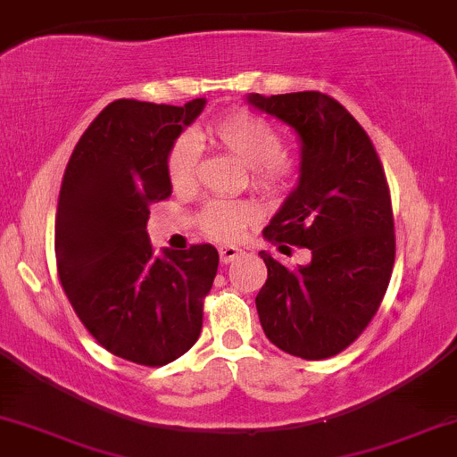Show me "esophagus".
Wrapping results in <instances>:
<instances>
[{"label": "esophagus", "instance_id": "obj_1", "mask_svg": "<svg viewBox=\"0 0 457 457\" xmlns=\"http://www.w3.org/2000/svg\"><path fill=\"white\" fill-rule=\"evenodd\" d=\"M240 253H243V249H238V246H234V245L219 246V258H221L223 264H229V262H234Z\"/></svg>", "mask_w": 457, "mask_h": 457}]
</instances>
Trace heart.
Here are the masks:
<instances>
[{"label": "heart", "instance_id": "b5f03b06", "mask_svg": "<svg viewBox=\"0 0 457 457\" xmlns=\"http://www.w3.org/2000/svg\"><path fill=\"white\" fill-rule=\"evenodd\" d=\"M208 139L251 170V180L270 195H283L296 185L298 162L287 156L283 137L266 118L249 109H232L206 129ZM199 145L191 135H180L167 152V178L176 191L195 187ZM260 219L258 206L234 199H212L199 214V228L217 240H238Z\"/></svg>", "mask_w": 457, "mask_h": 457}]
</instances>
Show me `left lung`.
I'll use <instances>...</instances> for the list:
<instances>
[{
  "instance_id": "obj_1",
  "label": "left lung",
  "mask_w": 457,
  "mask_h": 457,
  "mask_svg": "<svg viewBox=\"0 0 457 457\" xmlns=\"http://www.w3.org/2000/svg\"><path fill=\"white\" fill-rule=\"evenodd\" d=\"M253 107L301 137V176L264 238L312 262L287 269L260 251L269 279L255 296L266 337L307 361L348 348L378 312L395 262L391 193L374 144L353 113L322 92L251 94Z\"/></svg>"
}]
</instances>
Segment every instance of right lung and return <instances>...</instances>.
Returning <instances> with one entry per match:
<instances>
[{
	"mask_svg": "<svg viewBox=\"0 0 457 457\" xmlns=\"http://www.w3.org/2000/svg\"><path fill=\"white\" fill-rule=\"evenodd\" d=\"M120 98L72 150L55 214V262L68 301L104 350L161 367L197 342L204 298L217 275L212 245L154 255L150 206L171 195L167 152L202 113Z\"/></svg>",
	"mask_w": 457,
	"mask_h": 457,
	"instance_id": "obj_1",
	"label": "right lung"
}]
</instances>
